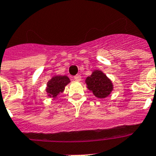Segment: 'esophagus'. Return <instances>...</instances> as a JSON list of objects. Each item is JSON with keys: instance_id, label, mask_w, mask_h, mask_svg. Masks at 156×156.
I'll return each mask as SVG.
<instances>
[{"instance_id": "34e87169", "label": "esophagus", "mask_w": 156, "mask_h": 156, "mask_svg": "<svg viewBox=\"0 0 156 156\" xmlns=\"http://www.w3.org/2000/svg\"><path fill=\"white\" fill-rule=\"evenodd\" d=\"M74 80L76 81H80L81 78H82V76H81L80 74H77V75L74 76Z\"/></svg>"}]
</instances>
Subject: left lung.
<instances>
[{"instance_id": "1", "label": "left lung", "mask_w": 156, "mask_h": 156, "mask_svg": "<svg viewBox=\"0 0 156 156\" xmlns=\"http://www.w3.org/2000/svg\"><path fill=\"white\" fill-rule=\"evenodd\" d=\"M86 85L93 94L99 98H105L112 90L111 81L101 71L96 70L86 78Z\"/></svg>"}]
</instances>
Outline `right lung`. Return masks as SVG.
Here are the masks:
<instances>
[{"label": "right lung", "mask_w": 156, "mask_h": 156, "mask_svg": "<svg viewBox=\"0 0 156 156\" xmlns=\"http://www.w3.org/2000/svg\"><path fill=\"white\" fill-rule=\"evenodd\" d=\"M70 82V79L66 76H55L48 82L47 92L52 98H56L60 92H62L65 86Z\"/></svg>", "instance_id": "add662e5"}]
</instances>
